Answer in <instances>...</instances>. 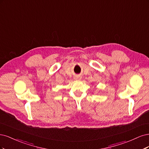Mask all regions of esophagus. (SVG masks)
<instances>
[{
  "instance_id": "esophagus-1",
  "label": "esophagus",
  "mask_w": 149,
  "mask_h": 149,
  "mask_svg": "<svg viewBox=\"0 0 149 149\" xmlns=\"http://www.w3.org/2000/svg\"><path fill=\"white\" fill-rule=\"evenodd\" d=\"M76 79H80V77H76Z\"/></svg>"
}]
</instances>
